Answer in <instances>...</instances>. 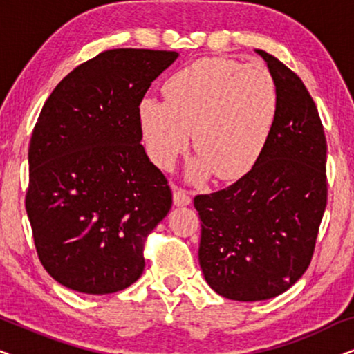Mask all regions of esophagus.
<instances>
[{
    "mask_svg": "<svg viewBox=\"0 0 354 354\" xmlns=\"http://www.w3.org/2000/svg\"><path fill=\"white\" fill-rule=\"evenodd\" d=\"M174 203L177 206H187L192 203V195L187 190H183L180 187L174 188Z\"/></svg>",
    "mask_w": 354,
    "mask_h": 354,
    "instance_id": "esophagus-1",
    "label": "esophagus"
}]
</instances>
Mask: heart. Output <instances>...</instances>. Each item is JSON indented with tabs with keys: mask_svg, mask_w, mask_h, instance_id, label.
Here are the masks:
<instances>
[{
	"mask_svg": "<svg viewBox=\"0 0 354 354\" xmlns=\"http://www.w3.org/2000/svg\"><path fill=\"white\" fill-rule=\"evenodd\" d=\"M164 100H143L140 124L151 158L172 167L193 147L200 158L193 176L212 169L222 180L245 176L258 162L272 135L279 91L263 64L201 59L178 71L162 86Z\"/></svg>",
	"mask_w": 354,
	"mask_h": 354,
	"instance_id": "obj_1",
	"label": "heart"
}]
</instances>
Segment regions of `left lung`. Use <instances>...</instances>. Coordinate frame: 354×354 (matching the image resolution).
Here are the masks:
<instances>
[{
	"instance_id": "obj_1",
	"label": "left lung",
	"mask_w": 354,
	"mask_h": 354,
	"mask_svg": "<svg viewBox=\"0 0 354 354\" xmlns=\"http://www.w3.org/2000/svg\"><path fill=\"white\" fill-rule=\"evenodd\" d=\"M258 53L279 91L272 135L250 172L193 200L203 274L235 301L277 297L306 272L327 206V142L316 103L292 69Z\"/></svg>"
}]
</instances>
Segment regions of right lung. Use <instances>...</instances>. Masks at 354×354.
Masks as SVG:
<instances>
[{
  "label": "right lung",
  "instance_id": "add662e5",
  "mask_svg": "<svg viewBox=\"0 0 354 354\" xmlns=\"http://www.w3.org/2000/svg\"><path fill=\"white\" fill-rule=\"evenodd\" d=\"M176 51L114 48L69 72L33 127L26 209L43 268L90 295L137 282L145 241L172 206L142 142L140 104Z\"/></svg>",
  "mask_w": 354,
  "mask_h": 354
}]
</instances>
